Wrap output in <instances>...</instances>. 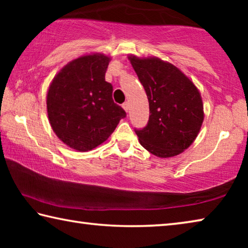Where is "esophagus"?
Segmentation results:
<instances>
[{
	"mask_svg": "<svg viewBox=\"0 0 248 248\" xmlns=\"http://www.w3.org/2000/svg\"><path fill=\"white\" fill-rule=\"evenodd\" d=\"M123 108L124 109L125 111L128 112V110H129V104H128V102H125V103H124V104H123Z\"/></svg>",
	"mask_w": 248,
	"mask_h": 248,
	"instance_id": "1",
	"label": "esophagus"
}]
</instances>
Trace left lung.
<instances>
[{
  "label": "left lung",
  "instance_id": "8db88e82",
  "mask_svg": "<svg viewBox=\"0 0 248 248\" xmlns=\"http://www.w3.org/2000/svg\"><path fill=\"white\" fill-rule=\"evenodd\" d=\"M129 60L149 99L148 124L134 129L141 145L159 157L182 153L198 136L203 121L199 91L169 62L157 58Z\"/></svg>",
  "mask_w": 248,
  "mask_h": 248
}]
</instances>
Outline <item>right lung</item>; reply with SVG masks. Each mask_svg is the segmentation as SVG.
Listing matches in <instances>:
<instances>
[{"instance_id": "add662e5", "label": "right lung", "mask_w": 248, "mask_h": 248, "mask_svg": "<svg viewBox=\"0 0 248 248\" xmlns=\"http://www.w3.org/2000/svg\"><path fill=\"white\" fill-rule=\"evenodd\" d=\"M109 58L92 54L66 64L49 87V121L59 139L86 152L106 141L127 114L112 99L105 81Z\"/></svg>"}]
</instances>
